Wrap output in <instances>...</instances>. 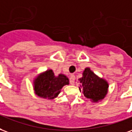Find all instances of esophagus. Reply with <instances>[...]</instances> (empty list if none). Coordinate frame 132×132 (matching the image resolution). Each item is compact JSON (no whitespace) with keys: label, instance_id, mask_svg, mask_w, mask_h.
I'll list each match as a JSON object with an SVG mask.
<instances>
[{"label":"esophagus","instance_id":"esophagus-1","mask_svg":"<svg viewBox=\"0 0 132 132\" xmlns=\"http://www.w3.org/2000/svg\"><path fill=\"white\" fill-rule=\"evenodd\" d=\"M75 76L74 75H71L70 78V82L71 84H75Z\"/></svg>","mask_w":132,"mask_h":132}]
</instances>
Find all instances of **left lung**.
<instances>
[{"label": "left lung", "instance_id": "1", "mask_svg": "<svg viewBox=\"0 0 132 132\" xmlns=\"http://www.w3.org/2000/svg\"><path fill=\"white\" fill-rule=\"evenodd\" d=\"M84 96L97 103L106 96L109 84L105 79L99 77L89 67L84 69L82 77L79 79ZM80 89V87H79Z\"/></svg>", "mask_w": 132, "mask_h": 132}]
</instances>
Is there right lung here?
Returning a JSON list of instances; mask_svg holds the SVG:
<instances>
[{
  "instance_id": "1",
  "label": "right lung",
  "mask_w": 132,
  "mask_h": 132,
  "mask_svg": "<svg viewBox=\"0 0 132 132\" xmlns=\"http://www.w3.org/2000/svg\"><path fill=\"white\" fill-rule=\"evenodd\" d=\"M69 84V79L62 74L55 75L52 70L39 74L34 80V90L40 98L49 100L56 98L65 85Z\"/></svg>"
}]
</instances>
